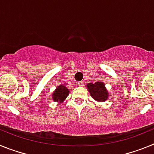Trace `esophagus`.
<instances>
[{
  "label": "esophagus",
  "instance_id": "obj_1",
  "mask_svg": "<svg viewBox=\"0 0 154 154\" xmlns=\"http://www.w3.org/2000/svg\"><path fill=\"white\" fill-rule=\"evenodd\" d=\"M83 84H84L83 82L81 81V82H78V83H77V85H78L79 86H82V85H83Z\"/></svg>",
  "mask_w": 154,
  "mask_h": 154
}]
</instances>
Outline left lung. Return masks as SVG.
Segmentation results:
<instances>
[{"instance_id":"8db88e82","label":"left lung","mask_w":154,"mask_h":154,"mask_svg":"<svg viewBox=\"0 0 154 154\" xmlns=\"http://www.w3.org/2000/svg\"><path fill=\"white\" fill-rule=\"evenodd\" d=\"M87 88L91 96L96 101L105 102L108 99L109 92L103 82H96L95 83L87 84Z\"/></svg>"}]
</instances>
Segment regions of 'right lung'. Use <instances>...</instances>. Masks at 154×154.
I'll use <instances>...</instances> for the list:
<instances>
[{"label": "right lung", "mask_w": 154, "mask_h": 154, "mask_svg": "<svg viewBox=\"0 0 154 154\" xmlns=\"http://www.w3.org/2000/svg\"><path fill=\"white\" fill-rule=\"evenodd\" d=\"M69 90L67 87L65 86V85L62 84L61 85H58L52 93L53 101L62 103L66 99V97L69 96Z\"/></svg>", "instance_id": "obj_1"}]
</instances>
